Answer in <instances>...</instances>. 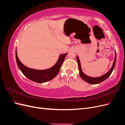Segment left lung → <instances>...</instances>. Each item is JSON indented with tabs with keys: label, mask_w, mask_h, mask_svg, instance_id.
<instances>
[{
	"label": "left lung",
	"mask_w": 125,
	"mask_h": 125,
	"mask_svg": "<svg viewBox=\"0 0 125 125\" xmlns=\"http://www.w3.org/2000/svg\"><path fill=\"white\" fill-rule=\"evenodd\" d=\"M116 51H115V59L114 60V62H113V65L111 67V68L110 69L107 73H106L105 74L101 75L100 77H90L89 75H86L85 73H83V71L82 70L81 68V63H80V61L79 60V58L78 56H77V60L78 62V67H79V75H80V77L83 80H84V81L86 82L87 83H88L89 84H99L100 83L104 81L106 79H107L112 73L113 72V70L114 69V67L115 66V63H116Z\"/></svg>",
	"instance_id": "1"
}]
</instances>
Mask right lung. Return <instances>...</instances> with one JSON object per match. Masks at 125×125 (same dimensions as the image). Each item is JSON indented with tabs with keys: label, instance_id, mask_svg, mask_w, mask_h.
<instances>
[{
	"label": "right lung",
	"instance_id": "add662e5",
	"mask_svg": "<svg viewBox=\"0 0 125 125\" xmlns=\"http://www.w3.org/2000/svg\"><path fill=\"white\" fill-rule=\"evenodd\" d=\"M67 54L65 53L60 55L58 60L53 66L48 69L44 70L30 68L24 65L18 58L17 48L16 50V58L19 68L26 78L32 81L42 83L52 80L58 74Z\"/></svg>",
	"mask_w": 125,
	"mask_h": 125
}]
</instances>
